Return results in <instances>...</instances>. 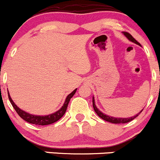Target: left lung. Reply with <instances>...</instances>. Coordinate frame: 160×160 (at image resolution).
<instances>
[{"instance_id":"1","label":"left lung","mask_w":160,"mask_h":160,"mask_svg":"<svg viewBox=\"0 0 160 160\" xmlns=\"http://www.w3.org/2000/svg\"><path fill=\"white\" fill-rule=\"evenodd\" d=\"M123 34H124V35L126 36V37H128V38L130 39V41H132V42H135V43L138 44V45L140 46V44L139 43V42H137V41L136 40V39L133 38V37H132L131 34H130L128 32H123ZM92 104H93V108H94V111L96 112V114L98 115V116L100 117L101 118H102L103 120H104V121H108V122H110V123H128V122L133 121L134 118H137V117L138 116V115L142 112V110H143V109H142V111H140V113H139V114H137L134 117H132V118H113V117H110V116H108V115H106V114H103L102 112H101V111H99V110L97 108V107L95 106V104H94V97H93V99H92Z\"/></svg>"}]
</instances>
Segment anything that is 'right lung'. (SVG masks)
Masks as SVG:
<instances>
[{
  "label": "right lung",
  "mask_w": 160,
  "mask_h": 160,
  "mask_svg": "<svg viewBox=\"0 0 160 160\" xmlns=\"http://www.w3.org/2000/svg\"><path fill=\"white\" fill-rule=\"evenodd\" d=\"M76 90L77 89H75L71 94H69L68 96H67L66 101H65L64 104H63L62 107L61 108V109H59V111L55 112L54 114L47 115V116H35V115L28 114V113L20 110V108H19L18 106L14 104V102L12 101L9 93H8V98H9V100L11 101L12 106H13V108L15 109V111H17V113H18L19 116H20L22 119H23L24 121L28 122V123H32V124H35V125H48L59 121L60 118L65 114V113H66V111L67 107H68V102H69L70 99L73 97L74 94H75Z\"/></svg>",
  "instance_id": "right-lung-1"
}]
</instances>
